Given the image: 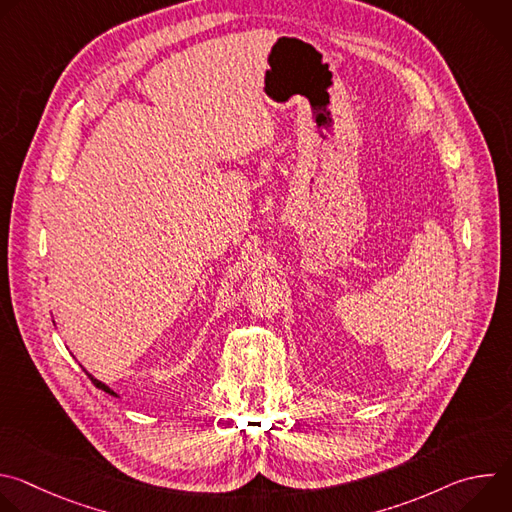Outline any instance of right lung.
<instances>
[{"mask_svg":"<svg viewBox=\"0 0 512 512\" xmlns=\"http://www.w3.org/2000/svg\"><path fill=\"white\" fill-rule=\"evenodd\" d=\"M85 373H87V371H85ZM87 375H89V379H91V381H93V383H95V387H97V389H101V391H105V393H109V395H113V397H117V393H115V391H113V389H109V387H107V385H105V383H101V381H99V379H95V377H93V375H91V373H87Z\"/></svg>","mask_w":512,"mask_h":512,"instance_id":"obj_1","label":"right lung"}]
</instances>
